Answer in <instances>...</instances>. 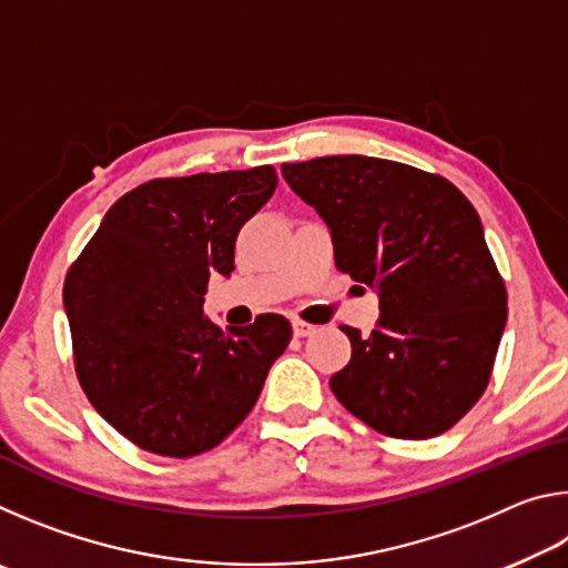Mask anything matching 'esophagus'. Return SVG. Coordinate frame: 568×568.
<instances>
[{"instance_id":"1","label":"esophagus","mask_w":568,"mask_h":568,"mask_svg":"<svg viewBox=\"0 0 568 568\" xmlns=\"http://www.w3.org/2000/svg\"><path fill=\"white\" fill-rule=\"evenodd\" d=\"M315 331H318V328H315L313 323H305V321H301V318L293 321V333L297 335V338H307V335H313Z\"/></svg>"}]
</instances>
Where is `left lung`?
<instances>
[{
    "label": "left lung",
    "instance_id": "8db88e82",
    "mask_svg": "<svg viewBox=\"0 0 568 568\" xmlns=\"http://www.w3.org/2000/svg\"><path fill=\"white\" fill-rule=\"evenodd\" d=\"M283 178L331 227L335 267L378 291L376 331L341 328L353 353L335 398L390 438L456 426L491 381L508 315L474 205L446 178L381 158L285 162Z\"/></svg>",
    "mask_w": 568,
    "mask_h": 568
}]
</instances>
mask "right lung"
<instances>
[{
    "label": "right lung",
    "mask_w": 568,
    "mask_h": 568,
    "mask_svg": "<svg viewBox=\"0 0 568 568\" xmlns=\"http://www.w3.org/2000/svg\"><path fill=\"white\" fill-rule=\"evenodd\" d=\"M275 168L158 178L114 203L64 281L77 381L134 446L190 458L253 410L291 323L265 313L220 331L207 281L235 267V240L275 192Z\"/></svg>",
    "instance_id": "1"
}]
</instances>
